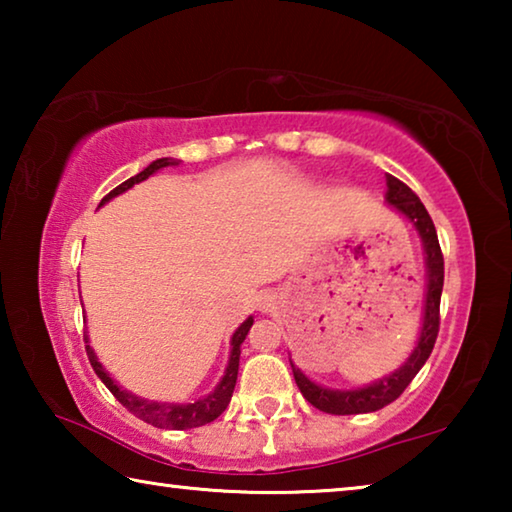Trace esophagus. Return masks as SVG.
<instances>
[{"mask_svg":"<svg viewBox=\"0 0 512 512\" xmlns=\"http://www.w3.org/2000/svg\"><path fill=\"white\" fill-rule=\"evenodd\" d=\"M257 305H259V311H264V314H268V311H273L275 309V305H277V298L273 296V293H262V296H259V300H257Z\"/></svg>","mask_w":512,"mask_h":512,"instance_id":"obj_1","label":"esophagus"}]
</instances>
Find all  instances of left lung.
<instances>
[{
    "label": "left lung",
    "instance_id": "obj_1",
    "mask_svg": "<svg viewBox=\"0 0 512 512\" xmlns=\"http://www.w3.org/2000/svg\"><path fill=\"white\" fill-rule=\"evenodd\" d=\"M386 203L400 212L406 221L418 232L424 248V264H427V296H424V314H422V327L418 343H415L413 352L409 354L400 368L384 379L372 381V384L363 388H354V391H334V388L318 386L302 370L293 366L291 370L296 377V384L300 393L305 395L309 404H314L318 411L332 413V415H357V413H372L384 409L386 404L395 402L397 397L404 393V388L411 384L413 377L418 375L420 368L427 363L429 354L436 343L438 327H440V293H443V280H445V259L440 253L436 225H433L427 207L415 196L402 180L395 176H386Z\"/></svg>",
    "mask_w": 512,
    "mask_h": 512
}]
</instances>
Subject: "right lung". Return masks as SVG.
<instances>
[{
	"label": "right lung",
	"instance_id": "obj_1",
	"mask_svg": "<svg viewBox=\"0 0 512 512\" xmlns=\"http://www.w3.org/2000/svg\"><path fill=\"white\" fill-rule=\"evenodd\" d=\"M176 164H180V160H173V158H160L151 162L149 167H146L144 171L137 173V176L128 178L126 183H121L119 187L112 189V192L108 196L101 198V203H108L110 198H115L119 194H124L131 189L133 185L142 183V180H146L149 176H153L155 171H160L164 167H176ZM250 327H253V316L246 318L244 323L239 325V329L235 334H232V350H230V359H228V368H225L223 377L219 384H216L214 391L210 395L201 397V400H196L192 404H178V402H151V400H144V397H137L133 395L131 391H126V388H121L115 379H112L106 368L101 366L97 354H94V350L90 348V339L88 334H85V352H88V359L92 363L94 372H97V377L106 384L108 391L117 397V400L126 406L128 411H131L135 418H140L144 422L153 424V427L158 429H194V427H203V424L212 422L219 418V415L228 409L230 404V397H232V391H235V384H237V372H239V354H241V343H244L246 334L250 332Z\"/></svg>",
	"mask_w": 512,
	"mask_h": 512
}]
</instances>
